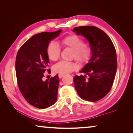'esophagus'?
Returning a JSON list of instances; mask_svg holds the SVG:
<instances>
[{
  "label": "esophagus",
  "mask_w": 133,
  "mask_h": 133,
  "mask_svg": "<svg viewBox=\"0 0 133 133\" xmlns=\"http://www.w3.org/2000/svg\"><path fill=\"white\" fill-rule=\"evenodd\" d=\"M63 76H64L63 74H61V73L58 74V77H59V78H62Z\"/></svg>",
  "instance_id": "1"
}]
</instances>
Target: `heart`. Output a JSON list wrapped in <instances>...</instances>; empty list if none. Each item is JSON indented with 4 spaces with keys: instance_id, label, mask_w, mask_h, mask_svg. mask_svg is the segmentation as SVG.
<instances>
[{
    "instance_id": "obj_1",
    "label": "heart",
    "mask_w": 133,
    "mask_h": 133,
    "mask_svg": "<svg viewBox=\"0 0 133 133\" xmlns=\"http://www.w3.org/2000/svg\"><path fill=\"white\" fill-rule=\"evenodd\" d=\"M62 44L65 48L72 49L71 58H75L80 63L87 62L91 54V49L89 46L84 44L82 38L76 35H71L65 37L62 40ZM61 49L57 43L52 41L49 44L47 54L49 58L53 61H56L59 58ZM77 68V64L73 62L60 61L54 66V70L57 73L66 74L73 71Z\"/></svg>"
}]
</instances>
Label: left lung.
<instances>
[{
  "mask_svg": "<svg viewBox=\"0 0 133 133\" xmlns=\"http://www.w3.org/2000/svg\"><path fill=\"white\" fill-rule=\"evenodd\" d=\"M89 42L91 57L80 73L73 78L75 87L81 98L94 102L109 93L115 78L117 61L116 51L111 40L98 28L84 26L73 30Z\"/></svg>",
  "mask_w": 133,
  "mask_h": 133,
  "instance_id": "1",
  "label": "left lung"
}]
</instances>
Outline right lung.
Masks as SVG:
<instances>
[{
  "label": "right lung",
  "instance_id": "right-lung-1",
  "mask_svg": "<svg viewBox=\"0 0 133 133\" xmlns=\"http://www.w3.org/2000/svg\"><path fill=\"white\" fill-rule=\"evenodd\" d=\"M61 31L60 29L33 36L22 45L17 54L15 68L19 90L29 104L39 109L48 108L57 100L58 75L45 81L43 77L49 63L48 45Z\"/></svg>",
  "mask_w": 133,
  "mask_h": 133
}]
</instances>
